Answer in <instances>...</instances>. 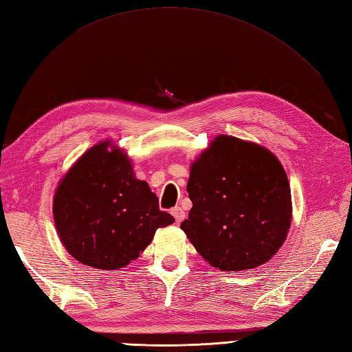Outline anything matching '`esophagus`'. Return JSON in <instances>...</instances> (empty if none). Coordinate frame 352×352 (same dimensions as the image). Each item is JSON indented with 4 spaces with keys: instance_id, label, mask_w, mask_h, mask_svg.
<instances>
[{
    "instance_id": "esophagus-1",
    "label": "esophagus",
    "mask_w": 352,
    "mask_h": 352,
    "mask_svg": "<svg viewBox=\"0 0 352 352\" xmlns=\"http://www.w3.org/2000/svg\"><path fill=\"white\" fill-rule=\"evenodd\" d=\"M170 213H172V216H174V218H175L177 223L183 222L184 218H186V213H184V210H183L182 207H174V208H172V210H170Z\"/></svg>"
}]
</instances>
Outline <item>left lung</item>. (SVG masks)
I'll return each instance as SVG.
<instances>
[{
	"label": "left lung",
	"mask_w": 352,
	"mask_h": 352,
	"mask_svg": "<svg viewBox=\"0 0 352 352\" xmlns=\"http://www.w3.org/2000/svg\"><path fill=\"white\" fill-rule=\"evenodd\" d=\"M192 201L182 230L212 266L245 271L266 263L292 223L287 174L274 153L254 142L216 136L192 163Z\"/></svg>",
	"instance_id": "obj_1"
}]
</instances>
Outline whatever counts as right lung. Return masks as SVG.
<instances>
[{"label":"right lung","mask_w":352,"mask_h":352,"mask_svg":"<svg viewBox=\"0 0 352 352\" xmlns=\"http://www.w3.org/2000/svg\"><path fill=\"white\" fill-rule=\"evenodd\" d=\"M57 234L80 263L104 271L124 267L151 243L157 228L174 223L159 208L131 160L110 140L89 148L58 183L52 201Z\"/></svg>","instance_id":"1"}]
</instances>
